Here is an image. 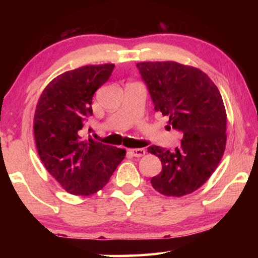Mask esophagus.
<instances>
[{"mask_svg": "<svg viewBox=\"0 0 258 258\" xmlns=\"http://www.w3.org/2000/svg\"><path fill=\"white\" fill-rule=\"evenodd\" d=\"M128 154L133 157H142L146 155V150L142 148H138V149H128Z\"/></svg>", "mask_w": 258, "mask_h": 258, "instance_id": "esophagus-1", "label": "esophagus"}]
</instances>
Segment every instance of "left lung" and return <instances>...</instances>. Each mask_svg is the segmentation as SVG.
<instances>
[{"label":"left lung","instance_id":"left-lung-1","mask_svg":"<svg viewBox=\"0 0 258 258\" xmlns=\"http://www.w3.org/2000/svg\"><path fill=\"white\" fill-rule=\"evenodd\" d=\"M137 67L155 110L169 117V130L182 134L174 151L148 148L163 167L151 184L165 196L191 194L211 177L224 154L226 112L220 91L200 69L174 61H148Z\"/></svg>","mask_w":258,"mask_h":258}]
</instances>
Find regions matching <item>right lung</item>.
I'll return each mask as SVG.
<instances>
[{
    "label": "right lung",
    "mask_w": 258,
    "mask_h": 258,
    "mask_svg": "<svg viewBox=\"0 0 258 258\" xmlns=\"http://www.w3.org/2000/svg\"><path fill=\"white\" fill-rule=\"evenodd\" d=\"M115 64H91L55 77L35 110L34 135L46 171L69 194L90 196L107 184L126 150L82 138L92 98ZM91 128H89L90 131Z\"/></svg>",
    "instance_id": "right-lung-1"
}]
</instances>
